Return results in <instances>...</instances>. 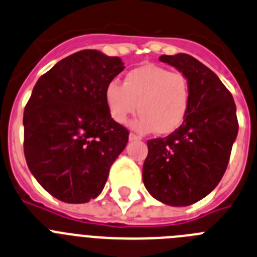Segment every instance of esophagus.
I'll list each match as a JSON object with an SVG mask.
<instances>
[{"label": "esophagus", "instance_id": "esophagus-1", "mask_svg": "<svg viewBox=\"0 0 257 257\" xmlns=\"http://www.w3.org/2000/svg\"><path fill=\"white\" fill-rule=\"evenodd\" d=\"M140 140H141V137L135 135V133H131V135H129V141H140Z\"/></svg>", "mask_w": 257, "mask_h": 257}]
</instances>
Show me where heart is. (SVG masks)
Masks as SVG:
<instances>
[{"mask_svg":"<svg viewBox=\"0 0 257 257\" xmlns=\"http://www.w3.org/2000/svg\"><path fill=\"white\" fill-rule=\"evenodd\" d=\"M190 95V84L184 73L145 64L129 71L122 85L111 81L104 90V101L116 122L124 124L138 110L141 116L132 122L136 131L168 135L184 122Z\"/></svg>","mask_w":257,"mask_h":257,"instance_id":"obj_1","label":"heart"}]
</instances>
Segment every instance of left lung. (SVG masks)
<instances>
[{"label":"left lung","mask_w":257,"mask_h":257,"mask_svg":"<svg viewBox=\"0 0 257 257\" xmlns=\"http://www.w3.org/2000/svg\"><path fill=\"white\" fill-rule=\"evenodd\" d=\"M159 61L186 76L190 106L180 128L147 141L142 178L159 202L190 206L208 195L226 171L238 135L236 107L217 75L191 55H162Z\"/></svg>","instance_id":"left-lung-1"}]
</instances>
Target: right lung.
Wrapping results in <instances>:
<instances>
[{
  "instance_id": "right-lung-1",
  "label": "right lung",
  "mask_w": 257,
  "mask_h": 257,
  "mask_svg": "<svg viewBox=\"0 0 257 257\" xmlns=\"http://www.w3.org/2000/svg\"><path fill=\"white\" fill-rule=\"evenodd\" d=\"M119 57L81 50L42 75L24 108L27 166L49 194L86 203L103 190L129 132L111 117L106 86L124 70Z\"/></svg>"
}]
</instances>
